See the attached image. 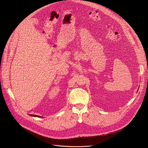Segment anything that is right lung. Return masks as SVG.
Masks as SVG:
<instances>
[{
	"mask_svg": "<svg viewBox=\"0 0 148 148\" xmlns=\"http://www.w3.org/2000/svg\"><path fill=\"white\" fill-rule=\"evenodd\" d=\"M31 116H35V117H40L41 116H36V115H34V114H31Z\"/></svg>",
	"mask_w": 148,
	"mask_h": 148,
	"instance_id": "right-lung-1",
	"label": "right lung"
}]
</instances>
